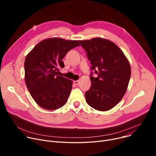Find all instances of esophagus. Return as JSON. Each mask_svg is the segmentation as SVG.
Listing matches in <instances>:
<instances>
[{"mask_svg":"<svg viewBox=\"0 0 156 156\" xmlns=\"http://www.w3.org/2000/svg\"><path fill=\"white\" fill-rule=\"evenodd\" d=\"M74 83L75 85H78L80 83V80H76V81H74Z\"/></svg>","mask_w":156,"mask_h":156,"instance_id":"esophagus-1","label":"esophagus"}]
</instances>
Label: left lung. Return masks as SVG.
<instances>
[{"label": "left lung", "mask_w": 156, "mask_h": 156, "mask_svg": "<svg viewBox=\"0 0 156 156\" xmlns=\"http://www.w3.org/2000/svg\"><path fill=\"white\" fill-rule=\"evenodd\" d=\"M87 52L91 69V87L85 92L87 104L94 109L105 111L122 99L131 76L129 62L121 49L111 41L102 38L79 40Z\"/></svg>", "instance_id": "1"}]
</instances>
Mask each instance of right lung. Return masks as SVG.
I'll use <instances>...</instances> for the list:
<instances>
[{
	"label": "right lung",
	"instance_id": "add662e5",
	"mask_svg": "<svg viewBox=\"0 0 156 156\" xmlns=\"http://www.w3.org/2000/svg\"><path fill=\"white\" fill-rule=\"evenodd\" d=\"M77 40L50 38L41 41L24 61V80L33 99L45 109H59L67 102L72 89L71 80L57 75L64 68L62 59Z\"/></svg>",
	"mask_w": 156,
	"mask_h": 156
}]
</instances>
